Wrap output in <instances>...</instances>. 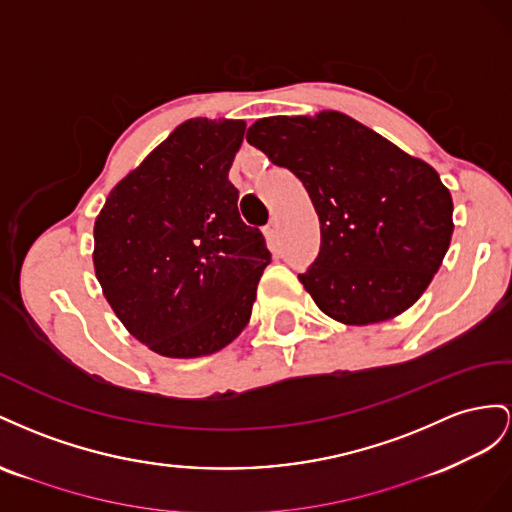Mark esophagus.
I'll list each match as a JSON object with an SVG mask.
<instances>
[{
    "mask_svg": "<svg viewBox=\"0 0 512 512\" xmlns=\"http://www.w3.org/2000/svg\"><path fill=\"white\" fill-rule=\"evenodd\" d=\"M264 233H266V238H268V242L272 244V242H276V238H279V223H268L266 227H264Z\"/></svg>",
    "mask_w": 512,
    "mask_h": 512,
    "instance_id": "34e87169",
    "label": "esophagus"
}]
</instances>
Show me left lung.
Wrapping results in <instances>:
<instances>
[{
  "mask_svg": "<svg viewBox=\"0 0 512 512\" xmlns=\"http://www.w3.org/2000/svg\"><path fill=\"white\" fill-rule=\"evenodd\" d=\"M246 141L304 184L321 244L300 283L328 317L367 326L422 296L452 238V197L425 160L339 111L264 118Z\"/></svg>",
  "mask_w": 512,
  "mask_h": 512,
  "instance_id": "obj_1",
  "label": "left lung"
}]
</instances>
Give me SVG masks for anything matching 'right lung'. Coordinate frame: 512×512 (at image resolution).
I'll return each instance as SVG.
<instances>
[{
  "label": "right lung",
  "mask_w": 512,
  "mask_h": 512,
  "mask_svg": "<svg viewBox=\"0 0 512 512\" xmlns=\"http://www.w3.org/2000/svg\"><path fill=\"white\" fill-rule=\"evenodd\" d=\"M242 120L180 124L109 193L94 225V270L126 330L167 358L229 345L251 319L270 264L238 212L229 167Z\"/></svg>",
  "instance_id": "right-lung-1"
}]
</instances>
